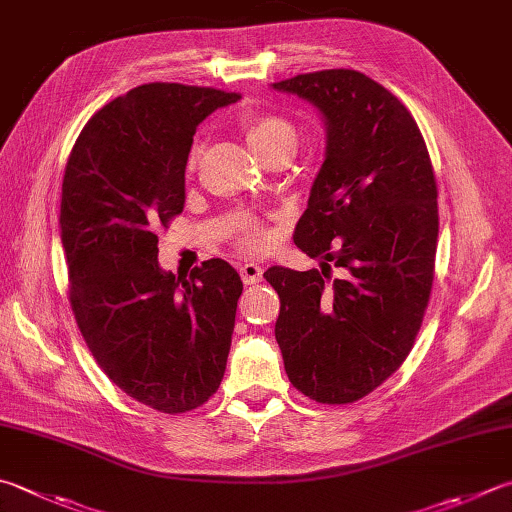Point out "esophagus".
<instances>
[{
	"label": "esophagus",
	"instance_id": "obj_1",
	"mask_svg": "<svg viewBox=\"0 0 512 512\" xmlns=\"http://www.w3.org/2000/svg\"><path fill=\"white\" fill-rule=\"evenodd\" d=\"M240 276H243L245 285H256L260 281V276H263V267L256 263H243L240 265Z\"/></svg>",
	"mask_w": 512,
	"mask_h": 512
}]
</instances>
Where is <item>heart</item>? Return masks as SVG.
<instances>
[{"label":"heart","instance_id":"1","mask_svg":"<svg viewBox=\"0 0 512 512\" xmlns=\"http://www.w3.org/2000/svg\"><path fill=\"white\" fill-rule=\"evenodd\" d=\"M238 127L240 133H243L249 147H252L254 153H258L260 158L267 156L269 151H274L278 147H285V144H292L296 147V129L294 124L285 120L283 115L269 113V111H245L238 118ZM198 160V149L189 156V169L196 167ZM245 243L247 247L258 249L267 243V236L263 229H258L254 225L245 227Z\"/></svg>","mask_w":512,"mask_h":512}]
</instances>
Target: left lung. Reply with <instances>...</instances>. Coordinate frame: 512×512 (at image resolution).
Instances as JSON below:
<instances>
[{"label": "left lung", "mask_w": 512, "mask_h": 512, "mask_svg": "<svg viewBox=\"0 0 512 512\" xmlns=\"http://www.w3.org/2000/svg\"><path fill=\"white\" fill-rule=\"evenodd\" d=\"M321 111L325 160L294 243L321 272L269 267L276 341L296 390L354 403L401 368L428 307L439 236L437 180L403 102L352 69L272 84ZM344 272L329 281V263Z\"/></svg>", "instance_id": "8db88e82"}]
</instances>
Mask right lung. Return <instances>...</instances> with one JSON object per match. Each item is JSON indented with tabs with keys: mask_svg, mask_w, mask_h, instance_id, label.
Segmentation results:
<instances>
[{
	"mask_svg": "<svg viewBox=\"0 0 512 512\" xmlns=\"http://www.w3.org/2000/svg\"><path fill=\"white\" fill-rule=\"evenodd\" d=\"M238 100L209 86H136L86 122L66 162L60 229L77 327L120 390L167 414L218 390L243 281L220 258L189 278L165 272L156 229L185 207L196 127Z\"/></svg>",
	"mask_w": 512,
	"mask_h": 512,
	"instance_id": "obj_1",
	"label": "right lung"
}]
</instances>
